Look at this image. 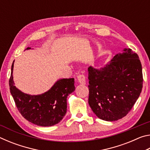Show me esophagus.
<instances>
[{
    "mask_svg": "<svg viewBox=\"0 0 150 150\" xmlns=\"http://www.w3.org/2000/svg\"><path fill=\"white\" fill-rule=\"evenodd\" d=\"M78 82L81 85H85L86 84V79L84 75H79L77 77Z\"/></svg>",
    "mask_w": 150,
    "mask_h": 150,
    "instance_id": "1",
    "label": "esophagus"
}]
</instances>
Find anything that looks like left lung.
Instances as JSON below:
<instances>
[{"instance_id": "left-lung-1", "label": "left lung", "mask_w": 150, "mask_h": 150, "mask_svg": "<svg viewBox=\"0 0 150 150\" xmlns=\"http://www.w3.org/2000/svg\"><path fill=\"white\" fill-rule=\"evenodd\" d=\"M88 104L100 119L115 121L125 116L138 100L143 87L140 60L130 48L116 54L100 69L90 66Z\"/></svg>"}]
</instances>
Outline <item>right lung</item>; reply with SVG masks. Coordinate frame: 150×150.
Segmentation results:
<instances>
[{
	"label": "right lung",
	"instance_id": "right-lung-1",
	"mask_svg": "<svg viewBox=\"0 0 150 150\" xmlns=\"http://www.w3.org/2000/svg\"><path fill=\"white\" fill-rule=\"evenodd\" d=\"M31 49L27 47L26 50ZM14 62L9 80L11 93L18 110L30 122L40 126H52L62 120L67 112V98L75 91L74 79H61L49 91L41 95H30L14 86Z\"/></svg>",
	"mask_w": 150,
	"mask_h": 150
}]
</instances>
